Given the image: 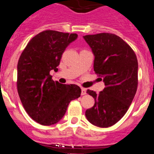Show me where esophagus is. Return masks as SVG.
<instances>
[{"instance_id": "1", "label": "esophagus", "mask_w": 154, "mask_h": 154, "mask_svg": "<svg viewBox=\"0 0 154 154\" xmlns=\"http://www.w3.org/2000/svg\"><path fill=\"white\" fill-rule=\"evenodd\" d=\"M81 90H82L81 94H82V96H83V95H85V94H86V90H85V89H84V88H82Z\"/></svg>"}]
</instances>
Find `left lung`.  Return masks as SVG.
I'll list each match as a JSON object with an SVG mask.
<instances>
[{
    "label": "left lung",
    "instance_id": "left-lung-1",
    "mask_svg": "<svg viewBox=\"0 0 154 154\" xmlns=\"http://www.w3.org/2000/svg\"><path fill=\"white\" fill-rule=\"evenodd\" d=\"M83 38L95 56L94 71L106 85L99 94L87 90L95 104L85 111V116L94 126L109 127L123 118L137 92V56L131 47L114 34L85 35Z\"/></svg>",
    "mask_w": 154,
    "mask_h": 154
}]
</instances>
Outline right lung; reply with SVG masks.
I'll use <instances>...</instances> for the list:
<instances>
[{"label":"right lung","instance_id":"obj_1","mask_svg":"<svg viewBox=\"0 0 154 154\" xmlns=\"http://www.w3.org/2000/svg\"><path fill=\"white\" fill-rule=\"evenodd\" d=\"M77 38V34L42 31L31 38L19 58V97L30 117L40 124L50 126L58 123L69 103L81 95L78 85L53 81L50 75L51 70L58 71L65 48Z\"/></svg>","mask_w":154,"mask_h":154}]
</instances>
